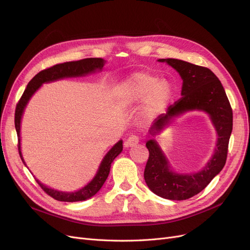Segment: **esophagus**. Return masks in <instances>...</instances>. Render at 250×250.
I'll return each instance as SVG.
<instances>
[{
    "mask_svg": "<svg viewBox=\"0 0 250 250\" xmlns=\"http://www.w3.org/2000/svg\"><path fill=\"white\" fill-rule=\"evenodd\" d=\"M139 138L137 136H130L128 139L125 142V147L129 148V147H135L139 144Z\"/></svg>",
    "mask_w": 250,
    "mask_h": 250,
    "instance_id": "obj_1",
    "label": "esophagus"
}]
</instances>
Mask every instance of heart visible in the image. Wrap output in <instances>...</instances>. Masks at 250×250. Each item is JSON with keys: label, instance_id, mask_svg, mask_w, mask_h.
I'll return each instance as SVG.
<instances>
[{"label": "heart", "instance_id": "1", "mask_svg": "<svg viewBox=\"0 0 250 250\" xmlns=\"http://www.w3.org/2000/svg\"><path fill=\"white\" fill-rule=\"evenodd\" d=\"M172 97V87L164 79L148 73H135L117 88V98L125 106L142 103V114L153 117L161 113Z\"/></svg>", "mask_w": 250, "mask_h": 250}]
</instances>
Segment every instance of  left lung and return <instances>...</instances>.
<instances>
[{
	"label": "left lung",
	"mask_w": 250,
	"mask_h": 250,
	"mask_svg": "<svg viewBox=\"0 0 250 250\" xmlns=\"http://www.w3.org/2000/svg\"><path fill=\"white\" fill-rule=\"evenodd\" d=\"M158 62H166L179 74L182 80L181 98L153 122L149 129L150 135H160L174 117L188 111L207 113L217 133L211 158L200 171L189 173H179L173 170L156 139L152 138L146 143L149 159L144 178L148 188L163 199L183 201L201 192L224 167L232 133L233 114L226 92L211 70L176 59H159Z\"/></svg>",
	"instance_id": "obj_1"
}]
</instances>
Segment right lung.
Masks as SVG:
<instances>
[{"mask_svg":"<svg viewBox=\"0 0 250 250\" xmlns=\"http://www.w3.org/2000/svg\"><path fill=\"white\" fill-rule=\"evenodd\" d=\"M105 62H106V61H104L103 59H100V58H89V59H84L77 62H67L63 63L56 64L54 67L39 72L37 75H35L32 78V80L28 83L19 103L17 104L16 111H15V127H16L17 136H18V141H19V145H18L19 155L21 157L22 162L26 167H27V165H26L24 161L22 152H21V135H20L21 122H22L24 110L26 106H27L29 100L36 93V91H38V89L41 88L43 84L62 80V79H64V78L85 77L91 74H94L96 72H101ZM122 151H123V140H120L115 144V145L111 147V149L106 154H105L94 177L92 178L85 187L81 188L78 190H74V191L58 190L43 185V183H42L38 179L36 178L35 179L38 185L42 187V188L48 195H50L51 198H54L57 201L69 202V203L83 202L92 198V196L95 195L100 190V188L104 185L105 180H106L108 177L111 163L113 162V160L116 158V157L122 153Z\"/></svg>","mask_w":250,"mask_h":250,"instance_id":"1","label":"right lung"}]
</instances>
